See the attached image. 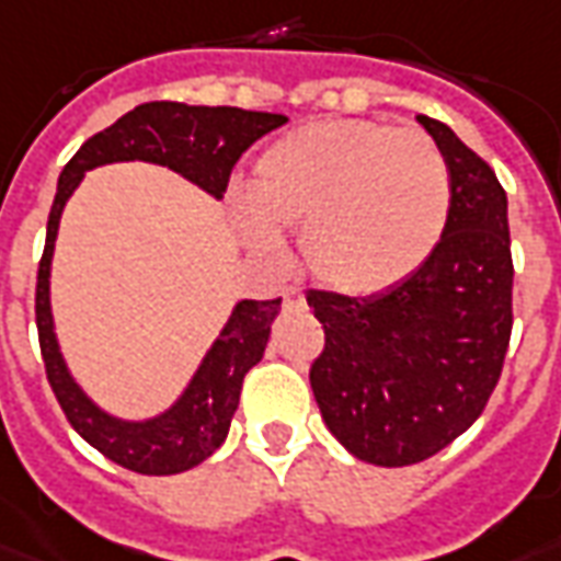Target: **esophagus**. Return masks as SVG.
<instances>
[{"instance_id": "esophagus-1", "label": "esophagus", "mask_w": 561, "mask_h": 561, "mask_svg": "<svg viewBox=\"0 0 561 561\" xmlns=\"http://www.w3.org/2000/svg\"><path fill=\"white\" fill-rule=\"evenodd\" d=\"M302 300H306V297H302L300 288H285V306H288V309H291V306H302Z\"/></svg>"}]
</instances>
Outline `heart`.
I'll return each instance as SVG.
<instances>
[{"instance_id": "obj_1", "label": "heart", "mask_w": 561, "mask_h": 561, "mask_svg": "<svg viewBox=\"0 0 561 561\" xmlns=\"http://www.w3.org/2000/svg\"><path fill=\"white\" fill-rule=\"evenodd\" d=\"M449 169L425 133L375 122H312L285 133L252 172V205L234 222L249 249L276 255L300 228L314 279L368 297L413 276L443 240Z\"/></svg>"}]
</instances>
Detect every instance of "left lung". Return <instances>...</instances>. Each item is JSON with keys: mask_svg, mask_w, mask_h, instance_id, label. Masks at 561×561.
<instances>
[{"mask_svg": "<svg viewBox=\"0 0 561 561\" xmlns=\"http://www.w3.org/2000/svg\"><path fill=\"white\" fill-rule=\"evenodd\" d=\"M449 169L446 231L422 267L368 297L309 291L327 344L309 380L354 458L410 467L460 437L491 398L512 339L508 198L451 127L416 115Z\"/></svg>", "mask_w": 561, "mask_h": 561, "instance_id": "obj_1", "label": "left lung"}]
</instances>
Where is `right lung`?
Masks as SVG:
<instances>
[{"label":"right lung","instance_id":"add662e5","mask_svg":"<svg viewBox=\"0 0 561 561\" xmlns=\"http://www.w3.org/2000/svg\"><path fill=\"white\" fill-rule=\"evenodd\" d=\"M288 122L282 112H252L238 106H186V103L153 101L136 106L118 122L91 136L61 169L56 198L49 207L47 247L37 267L35 318L41 356L47 380L59 398L65 416L85 443L106 455L112 463L142 476H175L193 470L226 443L231 416L238 410L243 375L261 363L270 327L279 314V300H240L202 363L184 386V392L160 413L145 419H122L103 410L70 375L61 354L49 276L59 222L68 198L77 193L91 169L110 163L165 165L210 198H222L228 175L249 145L264 133Z\"/></svg>","mask_w":561,"mask_h":561}]
</instances>
